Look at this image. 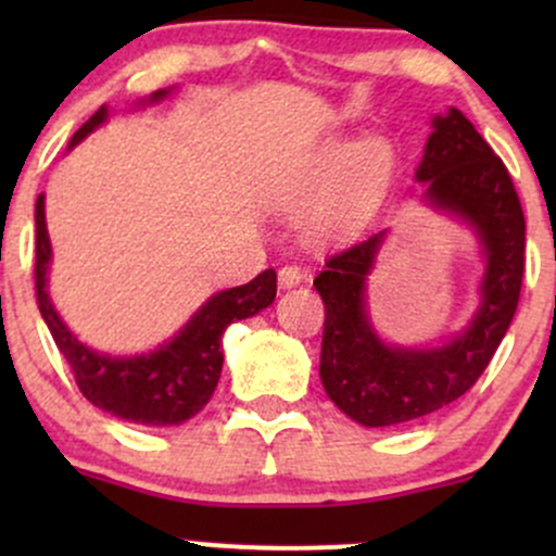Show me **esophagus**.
<instances>
[{"label": "esophagus", "instance_id": "1", "mask_svg": "<svg viewBox=\"0 0 556 556\" xmlns=\"http://www.w3.org/2000/svg\"><path fill=\"white\" fill-rule=\"evenodd\" d=\"M300 282H303V271H300V266L287 264V266H282V269H279V287H282V290L298 287Z\"/></svg>", "mask_w": 556, "mask_h": 556}]
</instances>
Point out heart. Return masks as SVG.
Returning <instances> with one entry per match:
<instances>
[{
	"mask_svg": "<svg viewBox=\"0 0 556 556\" xmlns=\"http://www.w3.org/2000/svg\"><path fill=\"white\" fill-rule=\"evenodd\" d=\"M392 167L394 151L387 140H363L358 149L350 140H340V143L327 146L308 164V169L300 172L298 180L287 190L285 206H305L318 188L334 179L327 195L311 212V227L316 232H334V229L350 227L374 206L376 198L387 188Z\"/></svg>",
	"mask_w": 556,
	"mask_h": 556,
	"instance_id": "heart-1",
	"label": "heart"
}]
</instances>
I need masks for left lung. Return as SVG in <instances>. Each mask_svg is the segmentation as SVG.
Listing matches in <instances>:
<instances>
[{
  "label": "left lung",
  "mask_w": 556,
  "mask_h": 556,
  "mask_svg": "<svg viewBox=\"0 0 556 556\" xmlns=\"http://www.w3.org/2000/svg\"><path fill=\"white\" fill-rule=\"evenodd\" d=\"M424 201L473 229L483 277L478 308L442 344L381 340L368 314L366 282L387 229L334 253L314 287L327 308L321 342V384L329 400L368 429L410 424L463 397L489 366L518 308L526 266V216L502 159L460 110L431 119L416 169Z\"/></svg>",
  "instance_id": "obj_1"
}]
</instances>
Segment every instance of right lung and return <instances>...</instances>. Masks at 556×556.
Listing matches in <instances>:
<instances>
[{"mask_svg":"<svg viewBox=\"0 0 556 556\" xmlns=\"http://www.w3.org/2000/svg\"><path fill=\"white\" fill-rule=\"evenodd\" d=\"M175 93V86L140 99L138 106L159 104ZM110 117L106 106L88 119L70 138L67 149L78 146ZM49 266H52V240L47 232L43 193L36 198V298L38 311L52 331L56 348L73 368L75 381L91 405L112 416L140 426H180L203 410L212 400L222 376V334L232 321H242L269 308L277 298V271L266 269L248 285L214 292L188 324L151 353L110 355L88 348L73 334L49 298Z\"/></svg>","mask_w":556,"mask_h":556,"instance_id":"obj_1","label":"right lung"}]
</instances>
